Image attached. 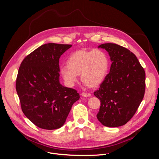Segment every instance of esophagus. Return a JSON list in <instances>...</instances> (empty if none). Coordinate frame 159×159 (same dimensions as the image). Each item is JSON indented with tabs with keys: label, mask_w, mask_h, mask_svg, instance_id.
Here are the masks:
<instances>
[{
	"label": "esophagus",
	"mask_w": 159,
	"mask_h": 159,
	"mask_svg": "<svg viewBox=\"0 0 159 159\" xmlns=\"http://www.w3.org/2000/svg\"><path fill=\"white\" fill-rule=\"evenodd\" d=\"M81 95L84 96V97H89V96H91V93L87 92H82L81 93Z\"/></svg>",
	"instance_id": "esophagus-1"
}]
</instances>
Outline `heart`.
Instances as JSON below:
<instances>
[{
  "instance_id": "heart-1",
  "label": "heart",
  "mask_w": 159,
  "mask_h": 159,
  "mask_svg": "<svg viewBox=\"0 0 159 159\" xmlns=\"http://www.w3.org/2000/svg\"><path fill=\"white\" fill-rule=\"evenodd\" d=\"M68 66L63 65L60 72L66 84L73 86L81 79L91 87H95L102 82L107 75L109 61L105 53L100 50L75 51L69 56Z\"/></svg>"
}]
</instances>
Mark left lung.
Returning <instances> with one entry per match:
<instances>
[{"label": "left lung", "mask_w": 159, "mask_h": 159, "mask_svg": "<svg viewBox=\"0 0 159 159\" xmlns=\"http://www.w3.org/2000/svg\"><path fill=\"white\" fill-rule=\"evenodd\" d=\"M112 61L109 73L94 95L101 106L97 118L103 125L117 127L135 114L145 92V71L136 56L125 47L112 43L99 46Z\"/></svg>", "instance_id": "1"}]
</instances>
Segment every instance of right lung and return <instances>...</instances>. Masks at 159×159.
I'll return each instance as SVG.
<instances>
[{
	"mask_svg": "<svg viewBox=\"0 0 159 159\" xmlns=\"http://www.w3.org/2000/svg\"><path fill=\"white\" fill-rule=\"evenodd\" d=\"M71 44L48 43L26 56L19 68L16 89L25 116L36 126L53 130L64 124L80 99L77 90L60 83V56Z\"/></svg>",
	"mask_w": 159,
	"mask_h": 159,
	"instance_id": "right-lung-1",
	"label": "right lung"
}]
</instances>
